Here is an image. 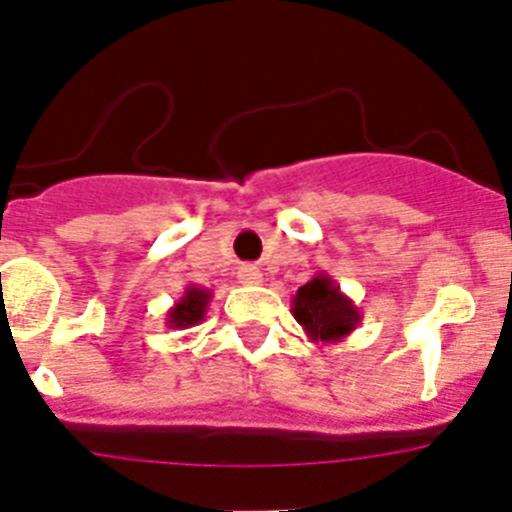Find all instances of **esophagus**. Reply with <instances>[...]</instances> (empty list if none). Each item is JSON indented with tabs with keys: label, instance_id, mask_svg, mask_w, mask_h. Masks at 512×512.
I'll list each match as a JSON object with an SVG mask.
<instances>
[{
	"label": "esophagus",
	"instance_id": "obj_1",
	"mask_svg": "<svg viewBox=\"0 0 512 512\" xmlns=\"http://www.w3.org/2000/svg\"><path fill=\"white\" fill-rule=\"evenodd\" d=\"M238 279H241L243 284H261L264 282V274H261L259 266H253V264H246L238 269Z\"/></svg>",
	"mask_w": 512,
	"mask_h": 512
}]
</instances>
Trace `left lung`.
Masks as SVG:
<instances>
[{"instance_id": "1", "label": "left lung", "mask_w": 512, "mask_h": 512, "mask_svg": "<svg viewBox=\"0 0 512 512\" xmlns=\"http://www.w3.org/2000/svg\"><path fill=\"white\" fill-rule=\"evenodd\" d=\"M292 315L302 325L305 336L320 346L341 343L359 328L361 310L354 300L343 295L328 274H315L305 287L292 297Z\"/></svg>"}]
</instances>
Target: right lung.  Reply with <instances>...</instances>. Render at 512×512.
<instances>
[{
	"mask_svg": "<svg viewBox=\"0 0 512 512\" xmlns=\"http://www.w3.org/2000/svg\"><path fill=\"white\" fill-rule=\"evenodd\" d=\"M210 300H212V289L189 284V287L184 289V295L169 307V312H166V325H169V328L184 330L202 323V320L207 318Z\"/></svg>",
	"mask_w": 512,
	"mask_h": 512,
	"instance_id": "add662e5",
	"label": "right lung"
}]
</instances>
